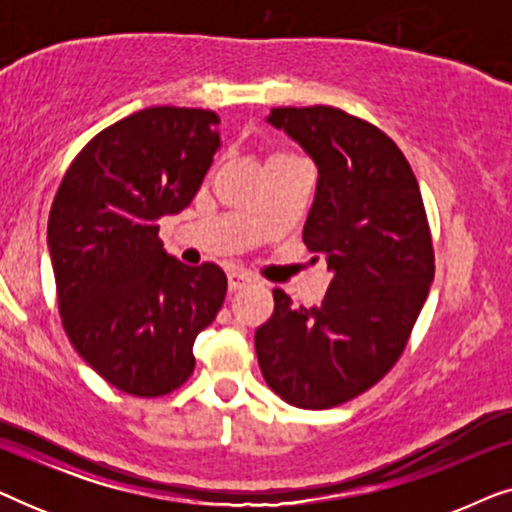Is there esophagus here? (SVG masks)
Returning a JSON list of instances; mask_svg holds the SVG:
<instances>
[{"label": "esophagus", "instance_id": "1", "mask_svg": "<svg viewBox=\"0 0 512 512\" xmlns=\"http://www.w3.org/2000/svg\"><path fill=\"white\" fill-rule=\"evenodd\" d=\"M251 282H254V277H251L249 272H242V270L228 272V289L230 291H240L242 286H247Z\"/></svg>", "mask_w": 512, "mask_h": 512}]
</instances>
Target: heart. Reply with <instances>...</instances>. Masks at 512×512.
I'll list each match as a JSON object with an SVG mask.
<instances>
[{
	"label": "heart",
	"mask_w": 512,
	"mask_h": 512,
	"mask_svg": "<svg viewBox=\"0 0 512 512\" xmlns=\"http://www.w3.org/2000/svg\"><path fill=\"white\" fill-rule=\"evenodd\" d=\"M279 158H296V156H289V153H277V156H272L270 160H279Z\"/></svg>",
	"instance_id": "obj_1"
}]
</instances>
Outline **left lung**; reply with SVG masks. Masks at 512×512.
I'll use <instances>...</instances> for the list:
<instances>
[{"mask_svg":"<svg viewBox=\"0 0 512 512\" xmlns=\"http://www.w3.org/2000/svg\"><path fill=\"white\" fill-rule=\"evenodd\" d=\"M317 165L303 240L333 272L321 305L275 289L256 331L268 387L286 403L326 410L380 382L405 349L433 282L422 193L401 149L335 107H282L265 118Z\"/></svg>","mask_w":512,"mask_h":512,"instance_id":"obj_1","label":"left lung"}]
</instances>
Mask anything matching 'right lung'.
Masks as SVG:
<instances>
[{
    "label": "right lung",
    "mask_w": 512,
    "mask_h": 512,
    "mask_svg": "<svg viewBox=\"0 0 512 512\" xmlns=\"http://www.w3.org/2000/svg\"><path fill=\"white\" fill-rule=\"evenodd\" d=\"M207 109L151 107L109 125L69 167L48 216V254L65 331L83 361L132 396H163L195 368L228 279L158 240V219L191 205L214 153Z\"/></svg>",
    "instance_id": "1"
}]
</instances>
